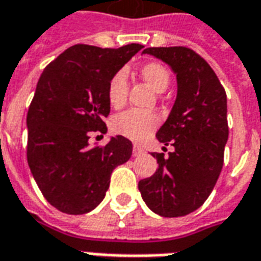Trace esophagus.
Returning <instances> with one entry per match:
<instances>
[{
  "instance_id": "obj_1",
  "label": "esophagus",
  "mask_w": 261,
  "mask_h": 261,
  "mask_svg": "<svg viewBox=\"0 0 261 261\" xmlns=\"http://www.w3.org/2000/svg\"><path fill=\"white\" fill-rule=\"evenodd\" d=\"M142 153H144V149L141 147H138V145L133 147V156H141Z\"/></svg>"
}]
</instances>
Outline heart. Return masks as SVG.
<instances>
[{"instance_id":"heart-1","label":"heart","mask_w":261,"mask_h":261,"mask_svg":"<svg viewBox=\"0 0 261 261\" xmlns=\"http://www.w3.org/2000/svg\"><path fill=\"white\" fill-rule=\"evenodd\" d=\"M140 74L148 85L158 93L166 91L169 85V71L159 63L155 61L145 63L141 65ZM127 91H128L127 74L125 71L120 69L110 76L106 85V97L109 105L114 109L121 108L127 99ZM159 123H161V117L153 112L127 110L123 113L116 114L110 121V127L112 131L119 136L125 137L131 141L142 142L158 128Z\"/></svg>"}]
</instances>
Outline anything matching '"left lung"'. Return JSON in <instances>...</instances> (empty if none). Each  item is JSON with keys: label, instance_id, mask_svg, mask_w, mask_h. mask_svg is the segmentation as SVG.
<instances>
[{"label": "left lung", "instance_id": "1", "mask_svg": "<svg viewBox=\"0 0 261 261\" xmlns=\"http://www.w3.org/2000/svg\"><path fill=\"white\" fill-rule=\"evenodd\" d=\"M142 53L173 69L177 96L169 117L156 133L158 141L175 151L168 156L152 153L158 169L140 180L138 189L155 214L183 217L204 204L222 169L229 134L226 93L214 69L192 48L148 47Z\"/></svg>", "mask_w": 261, "mask_h": 261}]
</instances>
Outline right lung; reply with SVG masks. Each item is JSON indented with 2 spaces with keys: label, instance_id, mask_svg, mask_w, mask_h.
Returning <instances> with one entry per match:
<instances>
[{
  "label": "right lung",
  "instance_id": "1",
  "mask_svg": "<svg viewBox=\"0 0 261 261\" xmlns=\"http://www.w3.org/2000/svg\"><path fill=\"white\" fill-rule=\"evenodd\" d=\"M142 48L75 44L43 69L28 110V164L44 198L61 213L81 215L102 201L110 175L133 153V144L116 136L91 147L92 131L105 134L110 113L106 85Z\"/></svg>",
  "mask_w": 261,
  "mask_h": 261
}]
</instances>
